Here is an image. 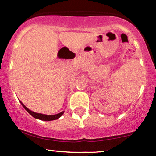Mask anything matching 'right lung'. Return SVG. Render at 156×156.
<instances>
[{
    "label": "right lung",
    "mask_w": 156,
    "mask_h": 156,
    "mask_svg": "<svg viewBox=\"0 0 156 156\" xmlns=\"http://www.w3.org/2000/svg\"><path fill=\"white\" fill-rule=\"evenodd\" d=\"M20 103H21V104H22V105L23 106V108L26 109L27 112L29 113V114H31L32 117H34L35 119H40V120H43V121L55 120V119H58V118L62 117V116L63 115V114H64V112H62L58 113V114H53V115H47V114H40V113H36V112H32V111L30 110V109H28L26 106V105L23 104V103L20 101Z\"/></svg>",
    "instance_id": "1"
}]
</instances>
